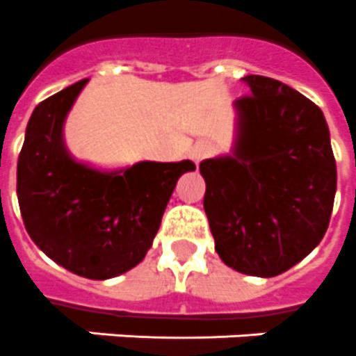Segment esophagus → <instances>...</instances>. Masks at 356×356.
Returning <instances> with one entry per match:
<instances>
[{"instance_id":"obj_1","label":"esophagus","mask_w":356,"mask_h":356,"mask_svg":"<svg viewBox=\"0 0 356 356\" xmlns=\"http://www.w3.org/2000/svg\"><path fill=\"white\" fill-rule=\"evenodd\" d=\"M211 150H213V146H211L210 143L199 141V143H195L192 148H190V157H192L195 163H199V161L206 159V157L211 154Z\"/></svg>"}]
</instances>
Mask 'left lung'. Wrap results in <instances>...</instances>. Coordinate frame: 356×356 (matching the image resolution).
<instances>
[{
  "label": "left lung",
  "mask_w": 356,
  "mask_h": 356,
  "mask_svg": "<svg viewBox=\"0 0 356 356\" xmlns=\"http://www.w3.org/2000/svg\"><path fill=\"white\" fill-rule=\"evenodd\" d=\"M229 154L199 164L215 252L235 271L275 277L318 246L337 164L322 110L284 83L246 76Z\"/></svg>",
  "instance_id": "obj_1"
}]
</instances>
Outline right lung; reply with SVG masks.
Segmentation results:
<instances>
[{
  "label": "right lung",
  "mask_w": 356,
  "mask_h": 356,
  "mask_svg": "<svg viewBox=\"0 0 356 356\" xmlns=\"http://www.w3.org/2000/svg\"><path fill=\"white\" fill-rule=\"evenodd\" d=\"M88 79L40 103L17 159V202L31 238L65 270L92 280L127 273L145 259L179 177L192 161H139L103 170L65 143V121Z\"/></svg>",
  "instance_id": "right-lung-1"
}]
</instances>
